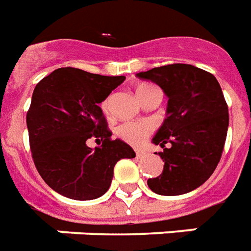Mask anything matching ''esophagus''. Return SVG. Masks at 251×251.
Listing matches in <instances>:
<instances>
[{
  "instance_id": "1",
  "label": "esophagus",
  "mask_w": 251,
  "mask_h": 251,
  "mask_svg": "<svg viewBox=\"0 0 251 251\" xmlns=\"http://www.w3.org/2000/svg\"><path fill=\"white\" fill-rule=\"evenodd\" d=\"M144 155L145 153L144 151H141V150H137V151H135V157H137V158H142Z\"/></svg>"
}]
</instances>
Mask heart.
I'll list each match as a JSON object with an SVG mask.
<instances>
[{
    "label": "heart",
    "mask_w": 251,
    "mask_h": 251,
    "mask_svg": "<svg viewBox=\"0 0 251 251\" xmlns=\"http://www.w3.org/2000/svg\"><path fill=\"white\" fill-rule=\"evenodd\" d=\"M148 88H151V86L142 85L137 89V94ZM109 102H110V100L107 98L102 103V109L105 113L109 111ZM151 129L153 127L148 122H126V124H122L117 127V135L127 144L133 145V146H140L141 144H144V141L151 133Z\"/></svg>",
    "instance_id": "heart-1"
}]
</instances>
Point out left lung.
I'll return each instance as SVG.
<instances>
[{
  "label": "left lung",
  "mask_w": 251,
  "mask_h": 251,
  "mask_svg": "<svg viewBox=\"0 0 251 251\" xmlns=\"http://www.w3.org/2000/svg\"><path fill=\"white\" fill-rule=\"evenodd\" d=\"M137 77L157 83L168 97L166 118L151 140L163 148L158 155L165 165L148 186L159 196L186 194L209 179L222 155L229 127L222 89L213 74L186 64L154 68Z\"/></svg>",
  "instance_id": "obj_1"
}]
</instances>
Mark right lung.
<instances>
[{
	"mask_svg": "<svg viewBox=\"0 0 251 251\" xmlns=\"http://www.w3.org/2000/svg\"><path fill=\"white\" fill-rule=\"evenodd\" d=\"M125 81L124 75H101L61 68L37 83L26 114L31 155L42 179L58 194L77 201L103 196L121 158L135 153L121 140H111L100 103ZM102 145L94 150L86 141Z\"/></svg>",
	"mask_w": 251,
	"mask_h": 251,
	"instance_id": "right-lung-1",
	"label": "right lung"
}]
</instances>
